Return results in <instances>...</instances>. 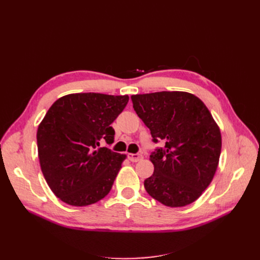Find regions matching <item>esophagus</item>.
Listing matches in <instances>:
<instances>
[{"label":"esophagus","instance_id":"obj_1","mask_svg":"<svg viewBox=\"0 0 260 260\" xmlns=\"http://www.w3.org/2000/svg\"><path fill=\"white\" fill-rule=\"evenodd\" d=\"M128 157H129V159L131 161H133V162H137V161H139V160H141V159L143 158L142 154H139V153H137V154H128Z\"/></svg>","mask_w":260,"mask_h":260}]
</instances>
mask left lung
Returning a JSON list of instances; mask_svg holds the SVG:
<instances>
[{"label": "left lung", "instance_id": "obj_1", "mask_svg": "<svg viewBox=\"0 0 260 260\" xmlns=\"http://www.w3.org/2000/svg\"><path fill=\"white\" fill-rule=\"evenodd\" d=\"M131 100L152 142L165 143L149 155L154 174L144 181L146 192L169 207L193 203L210 184L221 153V135L208 108L193 94L178 91Z\"/></svg>", "mask_w": 260, "mask_h": 260}]
</instances>
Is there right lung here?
<instances>
[{
    "instance_id": "add662e5",
    "label": "right lung",
    "mask_w": 260,
    "mask_h": 260,
    "mask_svg": "<svg viewBox=\"0 0 260 260\" xmlns=\"http://www.w3.org/2000/svg\"><path fill=\"white\" fill-rule=\"evenodd\" d=\"M128 101V95L69 94L55 102L39 125L42 174L68 205H91L111 191L125 156L102 143H114L112 123Z\"/></svg>"
}]
</instances>
